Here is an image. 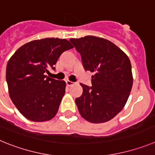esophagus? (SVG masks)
<instances>
[{
	"label": "esophagus",
	"instance_id": "34e87169",
	"mask_svg": "<svg viewBox=\"0 0 155 155\" xmlns=\"http://www.w3.org/2000/svg\"><path fill=\"white\" fill-rule=\"evenodd\" d=\"M66 83H67V85L69 86V87H71V86L74 85V84H75L74 82L71 81H69V80H67V81H66Z\"/></svg>",
	"mask_w": 155,
	"mask_h": 155
}]
</instances>
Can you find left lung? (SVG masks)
I'll return each mask as SVG.
<instances>
[{"label":"left lung","mask_w":155,"mask_h":155,"mask_svg":"<svg viewBox=\"0 0 155 155\" xmlns=\"http://www.w3.org/2000/svg\"><path fill=\"white\" fill-rule=\"evenodd\" d=\"M85 71L94 72L91 87L75 99L81 116L94 124L114 118L124 109L133 86L130 59L110 41L96 36L71 39Z\"/></svg>","instance_id":"8db88e82"}]
</instances>
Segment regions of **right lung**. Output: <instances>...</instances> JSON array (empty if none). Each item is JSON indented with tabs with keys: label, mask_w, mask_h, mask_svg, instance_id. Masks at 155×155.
<instances>
[{
	"label": "right lung",
	"mask_w": 155,
	"mask_h": 155,
	"mask_svg": "<svg viewBox=\"0 0 155 155\" xmlns=\"http://www.w3.org/2000/svg\"><path fill=\"white\" fill-rule=\"evenodd\" d=\"M73 46L65 39L46 38L23 45L8 61L6 81L9 95L23 116L44 122L57 114L66 83L47 77L60 56Z\"/></svg>",
	"instance_id": "1"
}]
</instances>
